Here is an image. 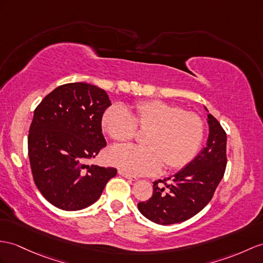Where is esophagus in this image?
Masks as SVG:
<instances>
[{"mask_svg": "<svg viewBox=\"0 0 263 263\" xmlns=\"http://www.w3.org/2000/svg\"><path fill=\"white\" fill-rule=\"evenodd\" d=\"M118 174H119V175H121V176L126 177V178H128V180H130V181H137V180H138V178H137L136 176H133V175L127 174V173H125L124 171H121V170H119V171H118Z\"/></svg>", "mask_w": 263, "mask_h": 263, "instance_id": "34e87169", "label": "esophagus"}]
</instances>
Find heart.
Returning a JSON list of instances; mask_svg holds the SVG:
<instances>
[{
	"label": "heart",
	"instance_id": "heart-1",
	"mask_svg": "<svg viewBox=\"0 0 263 263\" xmlns=\"http://www.w3.org/2000/svg\"><path fill=\"white\" fill-rule=\"evenodd\" d=\"M101 126L116 143H127L136 129L146 132L145 147L119 146L108 154V161L129 175H147L161 166L166 172L185 167L194 158L204 136L202 118L163 100L138 101L127 112L118 106L102 115Z\"/></svg>",
	"mask_w": 263,
	"mask_h": 263
}]
</instances>
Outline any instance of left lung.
Listing matches in <instances>:
<instances>
[{
	"label": "left lung",
	"instance_id": "1",
	"mask_svg": "<svg viewBox=\"0 0 263 263\" xmlns=\"http://www.w3.org/2000/svg\"><path fill=\"white\" fill-rule=\"evenodd\" d=\"M208 124L205 147L176 174L154 182L152 197L137 204L139 212L152 222L162 226L184 222L213 197L227 167V134L211 114Z\"/></svg>",
	"mask_w": 263,
	"mask_h": 263
}]
</instances>
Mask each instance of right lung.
Segmentation results:
<instances>
[{
    "mask_svg": "<svg viewBox=\"0 0 263 263\" xmlns=\"http://www.w3.org/2000/svg\"><path fill=\"white\" fill-rule=\"evenodd\" d=\"M110 105L104 89L73 82L55 88L35 108L28 137L31 171L55 208H88L116 176V168L86 164L106 146L101 118Z\"/></svg>",
    "mask_w": 263,
    "mask_h": 263,
    "instance_id": "1",
    "label": "right lung"
}]
</instances>
